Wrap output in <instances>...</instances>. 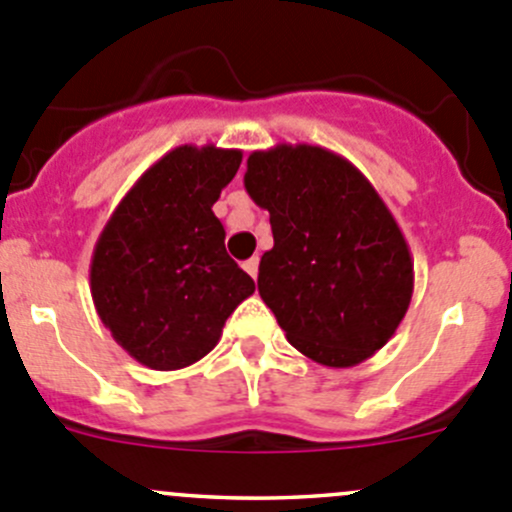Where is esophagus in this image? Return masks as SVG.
Listing matches in <instances>:
<instances>
[{"label": "esophagus", "instance_id": "esophagus-1", "mask_svg": "<svg viewBox=\"0 0 512 512\" xmlns=\"http://www.w3.org/2000/svg\"><path fill=\"white\" fill-rule=\"evenodd\" d=\"M242 267H245V272L252 277V280H257V270H260V260H257V257H250Z\"/></svg>", "mask_w": 512, "mask_h": 512}]
</instances>
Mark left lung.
I'll return each instance as SVG.
<instances>
[{"label":"left lung","mask_w":512,"mask_h":512,"mask_svg":"<svg viewBox=\"0 0 512 512\" xmlns=\"http://www.w3.org/2000/svg\"><path fill=\"white\" fill-rule=\"evenodd\" d=\"M245 190L270 213L257 289L287 342L332 369L379 352L411 304L414 260L366 175L322 146L280 143L250 153Z\"/></svg>","instance_id":"8db88e82"}]
</instances>
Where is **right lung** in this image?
Instances as JSON below:
<instances>
[{"label": "right lung", "mask_w": 512, "mask_h": 512, "mask_svg": "<svg viewBox=\"0 0 512 512\" xmlns=\"http://www.w3.org/2000/svg\"><path fill=\"white\" fill-rule=\"evenodd\" d=\"M242 151L178 146L156 160L98 235L91 297L103 327L128 354L175 371L213 352L255 282L225 252L213 205Z\"/></svg>", "instance_id": "obj_1"}]
</instances>
